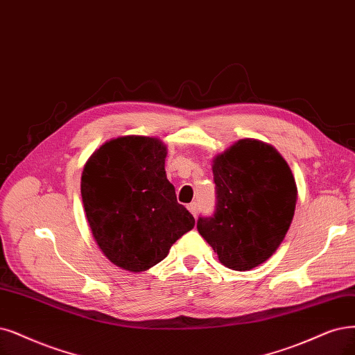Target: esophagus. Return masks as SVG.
I'll return each instance as SVG.
<instances>
[{"mask_svg": "<svg viewBox=\"0 0 355 355\" xmlns=\"http://www.w3.org/2000/svg\"><path fill=\"white\" fill-rule=\"evenodd\" d=\"M187 209H189L190 214H191L194 218L198 216V203H196V202H191V203L187 206Z\"/></svg>", "mask_w": 355, "mask_h": 355, "instance_id": "34e87169", "label": "esophagus"}]
</instances>
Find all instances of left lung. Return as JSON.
Wrapping results in <instances>:
<instances>
[{"instance_id": "left-lung-1", "label": "left lung", "mask_w": 355, "mask_h": 355, "mask_svg": "<svg viewBox=\"0 0 355 355\" xmlns=\"http://www.w3.org/2000/svg\"><path fill=\"white\" fill-rule=\"evenodd\" d=\"M216 205L198 230L232 270L268 260L291 225L297 186L284 157L269 144L243 139L214 161Z\"/></svg>"}]
</instances>
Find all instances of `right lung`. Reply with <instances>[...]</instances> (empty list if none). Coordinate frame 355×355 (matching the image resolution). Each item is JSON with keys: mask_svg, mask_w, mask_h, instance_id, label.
I'll use <instances>...</instances> for the list:
<instances>
[{"mask_svg": "<svg viewBox=\"0 0 355 355\" xmlns=\"http://www.w3.org/2000/svg\"><path fill=\"white\" fill-rule=\"evenodd\" d=\"M166 148L153 137L110 140L89 157L82 199L92 234L114 265L143 272L194 227L165 173Z\"/></svg>", "mask_w": 355, "mask_h": 355, "instance_id": "1", "label": "right lung"}]
</instances>
